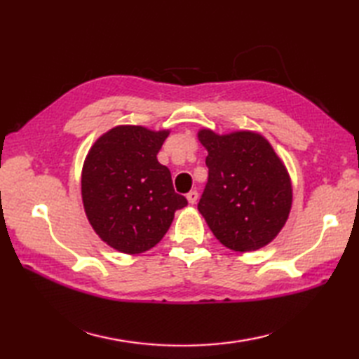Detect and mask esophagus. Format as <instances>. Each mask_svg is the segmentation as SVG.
I'll list each match as a JSON object with an SVG mask.
<instances>
[{
  "label": "esophagus",
  "instance_id": "esophagus-1",
  "mask_svg": "<svg viewBox=\"0 0 359 359\" xmlns=\"http://www.w3.org/2000/svg\"><path fill=\"white\" fill-rule=\"evenodd\" d=\"M187 199H188L189 203L194 205V203L197 202V199H199V193L194 191V189H193V191H189V193L187 194Z\"/></svg>",
  "mask_w": 359,
  "mask_h": 359
}]
</instances>
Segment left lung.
<instances>
[{"label": "left lung", "instance_id": "obj_1", "mask_svg": "<svg viewBox=\"0 0 359 359\" xmlns=\"http://www.w3.org/2000/svg\"><path fill=\"white\" fill-rule=\"evenodd\" d=\"M208 151V182L201 215L226 248L255 251L276 238L292 210L293 189L287 168L270 142L255 131L197 133Z\"/></svg>", "mask_w": 359, "mask_h": 359}]
</instances>
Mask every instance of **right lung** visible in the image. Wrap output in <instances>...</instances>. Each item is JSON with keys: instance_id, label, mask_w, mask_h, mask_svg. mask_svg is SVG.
<instances>
[{"instance_id": "add662e5", "label": "right lung", "mask_w": 359, "mask_h": 359, "mask_svg": "<svg viewBox=\"0 0 359 359\" xmlns=\"http://www.w3.org/2000/svg\"><path fill=\"white\" fill-rule=\"evenodd\" d=\"M168 129L120 125L98 137L81 170V199L103 242L126 255L162 241L187 199L174 191L171 172L157 154Z\"/></svg>"}]
</instances>
